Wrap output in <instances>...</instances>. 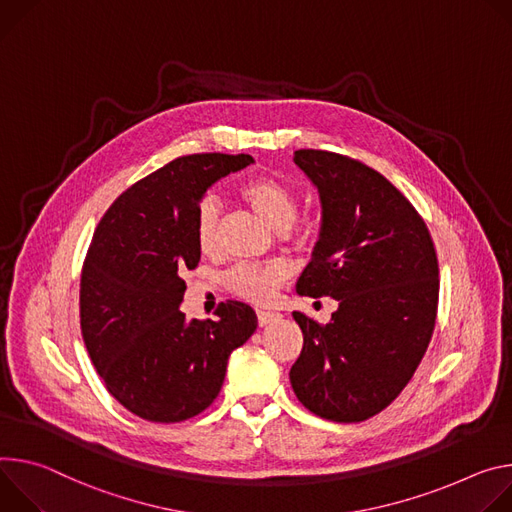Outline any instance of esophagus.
<instances>
[{"mask_svg": "<svg viewBox=\"0 0 512 512\" xmlns=\"http://www.w3.org/2000/svg\"><path fill=\"white\" fill-rule=\"evenodd\" d=\"M280 319V313H274V311H258V323H260V327H266V325H270V323H274V321H278Z\"/></svg>", "mask_w": 512, "mask_h": 512, "instance_id": "34e87169", "label": "esophagus"}]
</instances>
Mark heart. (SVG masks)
I'll return each instance as SVG.
<instances>
[{
	"label": "heart",
	"mask_w": 512,
	"mask_h": 512,
	"mask_svg": "<svg viewBox=\"0 0 512 512\" xmlns=\"http://www.w3.org/2000/svg\"><path fill=\"white\" fill-rule=\"evenodd\" d=\"M240 197L250 209L274 232H289L299 211L295 191L274 177H256L240 187ZM219 205L213 197L201 201L195 217V238L203 254H213L219 242ZM291 270L287 264H242L227 276L230 289L252 303L268 305L276 299L280 287L285 285Z\"/></svg>",
	"instance_id": "obj_1"
}]
</instances>
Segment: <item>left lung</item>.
Listing matches in <instances>:
<instances>
[{
	"mask_svg": "<svg viewBox=\"0 0 512 512\" xmlns=\"http://www.w3.org/2000/svg\"><path fill=\"white\" fill-rule=\"evenodd\" d=\"M321 201L319 240L297 293L335 299L327 325L295 311L303 350L297 399L321 419L358 423L386 409L431 342L439 268L415 207L380 173L348 156L297 150Z\"/></svg>",
	"mask_w": 512,
	"mask_h": 512,
	"instance_id": "1",
	"label": "left lung"
}]
</instances>
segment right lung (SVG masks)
<instances>
[{"label": "right lung", "mask_w": 512, "mask_h": 512, "mask_svg": "<svg viewBox=\"0 0 512 512\" xmlns=\"http://www.w3.org/2000/svg\"><path fill=\"white\" fill-rule=\"evenodd\" d=\"M250 154L181 156L122 193L101 217L81 272V333L105 388L130 413L179 423L221 390L227 358L258 319L221 303L217 319H187L181 278L199 264L195 217L207 189L252 164Z\"/></svg>", "instance_id": "1"}]
</instances>
